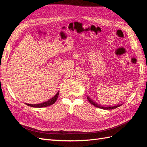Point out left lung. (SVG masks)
Listing matches in <instances>:
<instances>
[{
  "label": "left lung",
  "mask_w": 147,
  "mask_h": 147,
  "mask_svg": "<svg viewBox=\"0 0 147 147\" xmlns=\"http://www.w3.org/2000/svg\"><path fill=\"white\" fill-rule=\"evenodd\" d=\"M87 99H88V100H89V102H90L92 105H93L94 106L96 107H98V108H99V109H104V110H112V109H116V108L118 107L121 106V105H122V104H121V105H117V106L115 105V106H113V107H103V106H100V105H97V104L95 103V102H93L89 97H87Z\"/></svg>",
  "instance_id": "1"
}]
</instances>
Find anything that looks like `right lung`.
Returning <instances> with one entry per match:
<instances>
[{
  "label": "right lung",
  "mask_w": 147,
  "mask_h": 147,
  "mask_svg": "<svg viewBox=\"0 0 147 147\" xmlns=\"http://www.w3.org/2000/svg\"><path fill=\"white\" fill-rule=\"evenodd\" d=\"M59 91L57 92L56 93V94L51 99H49L48 100L46 101V102H44L43 103H40V104H26L27 105L30 106V107H36V108H40V107H45L47 106H50L53 104H55V102L56 101L57 97H58L59 96Z\"/></svg>",
  "instance_id": "obj_1"
}]
</instances>
